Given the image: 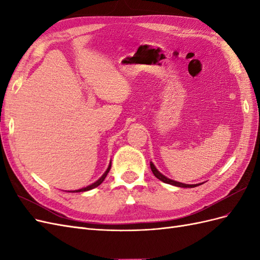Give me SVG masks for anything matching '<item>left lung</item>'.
<instances>
[{"label":"left lung","instance_id":"1","mask_svg":"<svg viewBox=\"0 0 260 260\" xmlns=\"http://www.w3.org/2000/svg\"><path fill=\"white\" fill-rule=\"evenodd\" d=\"M151 169L153 171L154 176L157 179H159L160 181H162V182H165V183H168V184H171V185H176V186H180V187H195V186H198V185H201V183L200 184H184V183H181V182H177V181H174V180H170V179L165 177L164 175H161L160 172L155 168L153 162H151Z\"/></svg>","mask_w":260,"mask_h":260}]
</instances>
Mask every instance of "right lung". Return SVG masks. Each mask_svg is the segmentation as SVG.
<instances>
[{"instance_id":"add662e5","label":"right lung","mask_w":260,"mask_h":260,"mask_svg":"<svg viewBox=\"0 0 260 260\" xmlns=\"http://www.w3.org/2000/svg\"><path fill=\"white\" fill-rule=\"evenodd\" d=\"M111 167H112V162H111V165H109L108 166V168H107V170L105 171V174L102 176L96 182H94V183H92L91 185H89V186H86V187H83V188H80V190H77V191H75V192H84V191H89V190H92V188H94V187H96V186H99L102 182H103L104 181V179L106 178V176H107V174H108V171H109V169H111Z\"/></svg>"}]
</instances>
